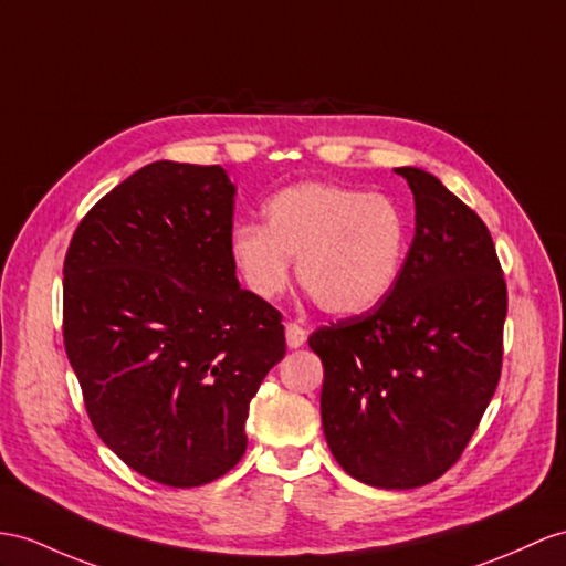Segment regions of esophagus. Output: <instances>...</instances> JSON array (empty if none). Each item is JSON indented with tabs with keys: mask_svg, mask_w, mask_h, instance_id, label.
I'll list each match as a JSON object with an SVG mask.
<instances>
[{
	"mask_svg": "<svg viewBox=\"0 0 566 566\" xmlns=\"http://www.w3.org/2000/svg\"><path fill=\"white\" fill-rule=\"evenodd\" d=\"M285 340H287V348H300L302 343L307 340V331L295 322H287L285 324Z\"/></svg>",
	"mask_w": 566,
	"mask_h": 566,
	"instance_id": "34e87169",
	"label": "esophagus"
}]
</instances>
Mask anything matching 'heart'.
I'll use <instances>...</instances> for the list:
<instances>
[{
    "label": "heart",
    "instance_id": "b5f03b06",
    "mask_svg": "<svg viewBox=\"0 0 566 566\" xmlns=\"http://www.w3.org/2000/svg\"><path fill=\"white\" fill-rule=\"evenodd\" d=\"M408 254V220L384 195L302 182L264 203V228L232 232V256L250 291L279 297L297 259V281L331 314H360L387 297Z\"/></svg>",
    "mask_w": 566,
    "mask_h": 566
}]
</instances>
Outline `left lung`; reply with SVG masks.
<instances>
[{"label":"left lung","instance_id":"8db88e82","mask_svg":"<svg viewBox=\"0 0 566 566\" xmlns=\"http://www.w3.org/2000/svg\"><path fill=\"white\" fill-rule=\"evenodd\" d=\"M416 238L394 291L319 326L322 424L338 465L384 490L442 478L471 442L502 375L506 281L482 218L420 168Z\"/></svg>","mask_w":566,"mask_h":566}]
</instances>
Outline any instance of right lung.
Returning a JSON list of instances; mask_svg holds the SVG:
<instances>
[{"label": "right lung", "mask_w": 566, "mask_h": 566, "mask_svg": "<svg viewBox=\"0 0 566 566\" xmlns=\"http://www.w3.org/2000/svg\"><path fill=\"white\" fill-rule=\"evenodd\" d=\"M232 211L220 165L156 160L81 218L64 256V348L93 430L168 488L238 465L285 355L283 314L235 279Z\"/></svg>", "instance_id": "1"}]
</instances>
